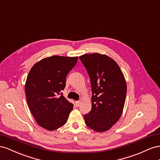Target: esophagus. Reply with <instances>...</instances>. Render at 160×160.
<instances>
[{"instance_id":"34e87169","label":"esophagus","mask_w":160,"mask_h":160,"mask_svg":"<svg viewBox=\"0 0 160 160\" xmlns=\"http://www.w3.org/2000/svg\"><path fill=\"white\" fill-rule=\"evenodd\" d=\"M75 103H76V107H78L80 104V101H76Z\"/></svg>"}]
</instances>
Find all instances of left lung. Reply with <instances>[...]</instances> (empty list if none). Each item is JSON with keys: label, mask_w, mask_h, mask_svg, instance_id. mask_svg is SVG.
Masks as SVG:
<instances>
[{"label": "left lung", "mask_w": 160, "mask_h": 160, "mask_svg": "<svg viewBox=\"0 0 160 160\" xmlns=\"http://www.w3.org/2000/svg\"><path fill=\"white\" fill-rule=\"evenodd\" d=\"M89 75L92 109L84 115L86 125L97 132L110 129L121 117L125 105L127 84L119 66L112 59L99 53L80 58Z\"/></svg>", "instance_id": "8db88e82"}]
</instances>
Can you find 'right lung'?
<instances>
[{"label":"right lung","instance_id":"obj_1","mask_svg":"<svg viewBox=\"0 0 160 160\" xmlns=\"http://www.w3.org/2000/svg\"><path fill=\"white\" fill-rule=\"evenodd\" d=\"M78 59L59 56L44 58L32 67L27 76L25 86L27 104L36 122L45 129L56 130L68 121L74 104L61 92Z\"/></svg>","mask_w":160,"mask_h":160}]
</instances>
